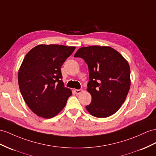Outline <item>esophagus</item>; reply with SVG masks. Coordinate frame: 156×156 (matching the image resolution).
I'll return each mask as SVG.
<instances>
[{
  "label": "esophagus",
  "instance_id": "34e87169",
  "mask_svg": "<svg viewBox=\"0 0 156 156\" xmlns=\"http://www.w3.org/2000/svg\"><path fill=\"white\" fill-rule=\"evenodd\" d=\"M74 92L76 94H80L82 92V90H74Z\"/></svg>",
  "mask_w": 156,
  "mask_h": 156
}]
</instances>
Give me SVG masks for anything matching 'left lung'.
<instances>
[{"label": "left lung", "mask_w": 156, "mask_h": 156, "mask_svg": "<svg viewBox=\"0 0 156 156\" xmlns=\"http://www.w3.org/2000/svg\"><path fill=\"white\" fill-rule=\"evenodd\" d=\"M74 57L83 58L88 66L87 90L91 102L86 107L87 111L98 118L116 113L130 87V69L126 60L113 48L99 45L80 48Z\"/></svg>", "instance_id": "left-lung-1"}]
</instances>
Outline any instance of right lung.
<instances>
[{
  "instance_id": "obj_1",
  "label": "right lung",
  "mask_w": 156,
  "mask_h": 156,
  "mask_svg": "<svg viewBox=\"0 0 156 156\" xmlns=\"http://www.w3.org/2000/svg\"><path fill=\"white\" fill-rule=\"evenodd\" d=\"M75 47L39 45L25 56L20 68V90L29 108L37 116L50 119L63 109L72 91L62 82L61 66Z\"/></svg>"
}]
</instances>
